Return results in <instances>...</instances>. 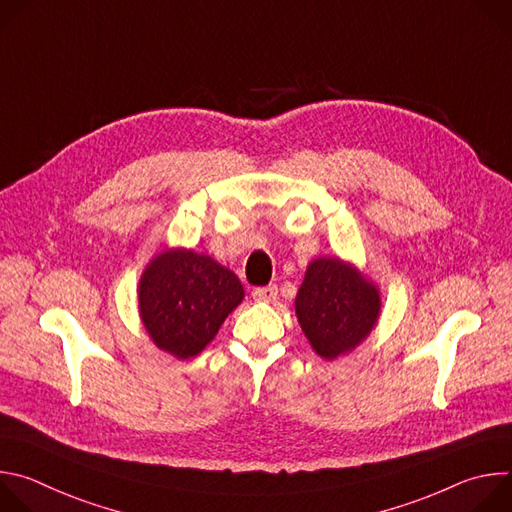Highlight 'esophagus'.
I'll return each mask as SVG.
<instances>
[{
	"label": "esophagus",
	"mask_w": 512,
	"mask_h": 512,
	"mask_svg": "<svg viewBox=\"0 0 512 512\" xmlns=\"http://www.w3.org/2000/svg\"><path fill=\"white\" fill-rule=\"evenodd\" d=\"M253 298L259 302H273L277 298V285H267V287H255L253 289Z\"/></svg>",
	"instance_id": "esophagus-1"
}]
</instances>
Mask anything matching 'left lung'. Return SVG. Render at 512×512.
<instances>
[{
  "instance_id": "1",
  "label": "left lung",
  "mask_w": 512,
  "mask_h": 512,
  "mask_svg": "<svg viewBox=\"0 0 512 512\" xmlns=\"http://www.w3.org/2000/svg\"><path fill=\"white\" fill-rule=\"evenodd\" d=\"M381 289L340 257L310 261L296 296V316L312 350L324 360L350 354L381 318Z\"/></svg>"
}]
</instances>
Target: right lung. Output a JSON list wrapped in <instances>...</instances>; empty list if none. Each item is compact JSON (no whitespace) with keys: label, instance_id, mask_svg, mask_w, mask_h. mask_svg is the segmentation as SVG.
Returning <instances> with one entry per match:
<instances>
[{"label":"right lung","instance_id":"right-lung-1","mask_svg":"<svg viewBox=\"0 0 512 512\" xmlns=\"http://www.w3.org/2000/svg\"><path fill=\"white\" fill-rule=\"evenodd\" d=\"M243 298L245 289L231 269L186 247H164L137 283L145 332L178 360L200 354Z\"/></svg>","mask_w":512,"mask_h":512}]
</instances>
